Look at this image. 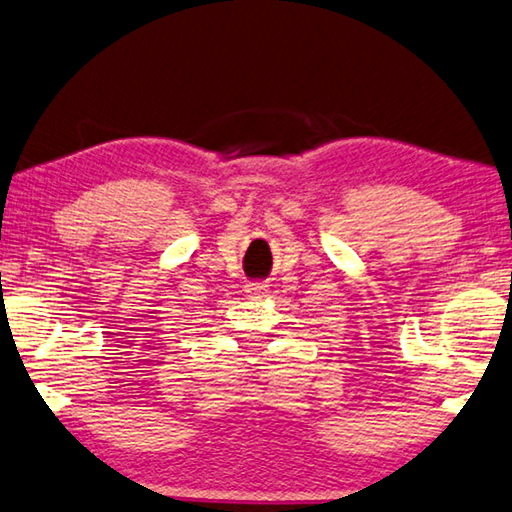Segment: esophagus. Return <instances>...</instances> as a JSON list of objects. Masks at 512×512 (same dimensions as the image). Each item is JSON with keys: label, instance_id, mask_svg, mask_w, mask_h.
Segmentation results:
<instances>
[{"label": "esophagus", "instance_id": "esophagus-1", "mask_svg": "<svg viewBox=\"0 0 512 512\" xmlns=\"http://www.w3.org/2000/svg\"><path fill=\"white\" fill-rule=\"evenodd\" d=\"M245 292L249 294V297H263V294L267 292V285H263V283H258V281H254V283H247L245 285Z\"/></svg>", "mask_w": 512, "mask_h": 512}]
</instances>
